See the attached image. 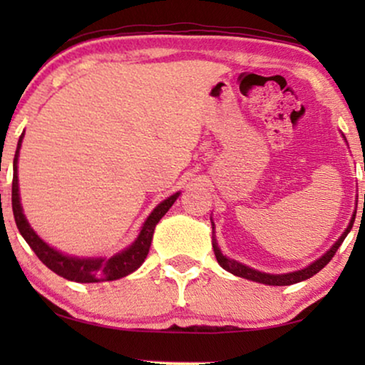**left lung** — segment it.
<instances>
[{"mask_svg":"<svg viewBox=\"0 0 365 365\" xmlns=\"http://www.w3.org/2000/svg\"><path fill=\"white\" fill-rule=\"evenodd\" d=\"M352 224H354V217H352L351 224H349V226H347L346 232H344L342 236L339 237V241L334 244V246L329 249V251L324 254L321 259H317L316 262H312L311 266H307L306 269H301V271L289 272V274H266V272H259V271H256V269H251V267L244 266V264H241V262L234 261V259H227L226 256H222L221 251H219L217 244H216V239H214V224H212V249H214V254H216L217 262L221 264V267L226 269V271H229L231 274H234V276L249 279V281H254V282L267 284V286H291V284L306 281V279L312 277L314 274H317L322 267H326L327 264L331 262V259L334 257V254L337 252V249L341 247V244L344 242V239H346L347 234L351 232Z\"/></svg>","mask_w":365,"mask_h":365,"instance_id":"obj_1","label":"left lung"}]
</instances>
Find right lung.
Returning <instances> with one entry per match:
<instances>
[{
    "label": "right lung",
    "instance_id": "obj_1",
    "mask_svg": "<svg viewBox=\"0 0 365 365\" xmlns=\"http://www.w3.org/2000/svg\"><path fill=\"white\" fill-rule=\"evenodd\" d=\"M23 136L19 138L16 154H14L13 161V189H11V204H13V216L14 221H16V226L24 237V241L29 244V247L33 249L34 254H36L39 261H41L44 266L51 269L53 272H56L58 276H61L68 281L74 282H103V281H116V279H121L128 274L136 271V269L141 266L146 259L149 247H151L154 227L159 222L164 214L169 211V207L173 206L174 201H176L179 192L173 194L171 197H168L166 201H163L159 206L151 212V216L146 219L144 226L139 232L136 241L133 242V246L124 249L123 252L116 254V256L109 259H79V257H71L64 256V254L58 252L56 249L49 247L46 242L41 241L38 237V234L33 231L31 226H29L26 217H24L21 204H19V189H18V156H19V148H21Z\"/></svg>",
    "mask_w": 365,
    "mask_h": 365
}]
</instances>
